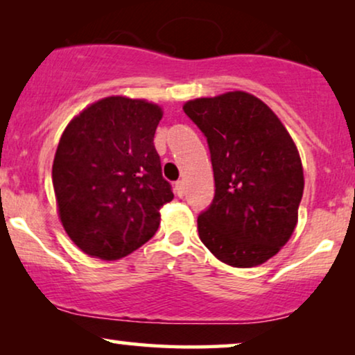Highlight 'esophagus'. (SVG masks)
Wrapping results in <instances>:
<instances>
[{"label":"esophagus","instance_id":"obj_1","mask_svg":"<svg viewBox=\"0 0 355 355\" xmlns=\"http://www.w3.org/2000/svg\"><path fill=\"white\" fill-rule=\"evenodd\" d=\"M174 192H176L178 197H182L184 196V182L182 181L174 182Z\"/></svg>","mask_w":355,"mask_h":355}]
</instances>
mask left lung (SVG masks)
I'll list each match as a JSON object with an SVG mask.
<instances>
[{"label":"left lung","instance_id":"obj_1","mask_svg":"<svg viewBox=\"0 0 355 355\" xmlns=\"http://www.w3.org/2000/svg\"><path fill=\"white\" fill-rule=\"evenodd\" d=\"M182 108L207 137L215 176L211 205L197 218L200 241L236 268L265 263L297 225L304 171L294 140L247 92L196 98Z\"/></svg>","mask_w":355,"mask_h":355}]
</instances>
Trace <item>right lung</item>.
I'll return each mask as SVG.
<instances>
[{
    "label": "right lung",
    "instance_id": "obj_1",
    "mask_svg": "<svg viewBox=\"0 0 355 355\" xmlns=\"http://www.w3.org/2000/svg\"><path fill=\"white\" fill-rule=\"evenodd\" d=\"M162 118L158 105L108 96L62 132L53 187L64 231L87 255L119 260L157 232L159 208L174 197L153 145Z\"/></svg>",
    "mask_w": 355,
    "mask_h": 355
}]
</instances>
